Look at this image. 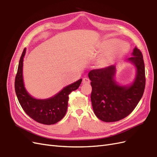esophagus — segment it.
I'll list each match as a JSON object with an SVG mask.
<instances>
[{
    "label": "esophagus",
    "mask_w": 157,
    "mask_h": 157,
    "mask_svg": "<svg viewBox=\"0 0 157 157\" xmlns=\"http://www.w3.org/2000/svg\"><path fill=\"white\" fill-rule=\"evenodd\" d=\"M82 83L85 84H90V80L88 78H84L82 79Z\"/></svg>",
    "instance_id": "1"
}]
</instances>
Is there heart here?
<instances>
[{"mask_svg":"<svg viewBox=\"0 0 157 157\" xmlns=\"http://www.w3.org/2000/svg\"><path fill=\"white\" fill-rule=\"evenodd\" d=\"M102 50H107L100 58L98 65L99 67H104L110 64L115 57L126 53L128 47L122 42H118L116 40H111L103 42L100 45Z\"/></svg>","mask_w":157,"mask_h":157,"instance_id":"heart-1","label":"heart"}]
</instances>
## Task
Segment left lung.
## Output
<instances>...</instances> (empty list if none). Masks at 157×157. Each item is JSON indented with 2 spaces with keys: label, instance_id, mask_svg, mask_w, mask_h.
<instances>
[{
  "label": "left lung",
  "instance_id": "8db88e82",
  "mask_svg": "<svg viewBox=\"0 0 157 157\" xmlns=\"http://www.w3.org/2000/svg\"><path fill=\"white\" fill-rule=\"evenodd\" d=\"M133 56L128 60L137 68L134 82L130 86L118 85L113 77L115 66L90 71L88 77L91 80V101L96 117L106 122L123 119L134 110L143 96L145 87V65L141 52L135 47Z\"/></svg>",
  "mask_w": 157,
  "mask_h": 157
}]
</instances>
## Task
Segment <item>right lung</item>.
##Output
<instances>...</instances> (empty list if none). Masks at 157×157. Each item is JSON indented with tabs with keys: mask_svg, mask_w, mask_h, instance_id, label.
Listing matches in <instances>:
<instances>
[{
	"mask_svg": "<svg viewBox=\"0 0 157 157\" xmlns=\"http://www.w3.org/2000/svg\"><path fill=\"white\" fill-rule=\"evenodd\" d=\"M25 50L24 48L22 52L15 78V91L18 101L23 111L32 119L46 125L56 124L65 115L69 95L79 87L82 79L66 86L51 98L40 100L32 98L27 92L23 81V61Z\"/></svg>",
	"mask_w": 157,
	"mask_h": 157,
	"instance_id": "obj_1",
	"label": "right lung"
}]
</instances>
